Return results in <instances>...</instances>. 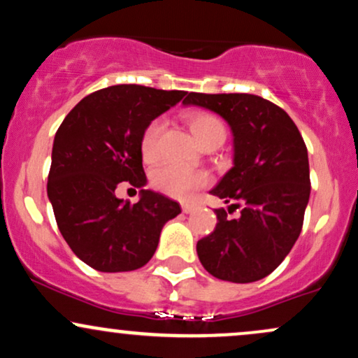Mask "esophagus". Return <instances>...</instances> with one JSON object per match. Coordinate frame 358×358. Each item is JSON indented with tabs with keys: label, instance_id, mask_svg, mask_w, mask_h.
I'll list each match as a JSON object with an SVG mask.
<instances>
[{
	"label": "esophagus",
	"instance_id": "34e87169",
	"mask_svg": "<svg viewBox=\"0 0 358 358\" xmlns=\"http://www.w3.org/2000/svg\"><path fill=\"white\" fill-rule=\"evenodd\" d=\"M195 208H196L195 203H182V210L185 213H192L193 210H195Z\"/></svg>",
	"mask_w": 358,
	"mask_h": 358
}]
</instances>
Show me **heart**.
<instances>
[{"instance_id":"b5f03b06","label":"heart","mask_w":358,"mask_h":358,"mask_svg":"<svg viewBox=\"0 0 358 358\" xmlns=\"http://www.w3.org/2000/svg\"><path fill=\"white\" fill-rule=\"evenodd\" d=\"M190 129L193 136L199 139L202 146L210 145L213 141H222L225 139V126L219 117L213 116L210 113H193L190 119ZM163 119H155L141 134V155L145 162L153 163L159 156V134H162ZM208 183V175L205 171L192 170L175 163H165L158 166L151 173V185L158 192L165 195L175 196V199H187L188 195L196 188L203 187Z\"/></svg>"}]
</instances>
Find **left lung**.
<instances>
[{
    "label": "left lung",
    "mask_w": 358,
    "mask_h": 358,
    "mask_svg": "<svg viewBox=\"0 0 358 358\" xmlns=\"http://www.w3.org/2000/svg\"><path fill=\"white\" fill-rule=\"evenodd\" d=\"M183 104L213 110L234 134V166L210 193L231 203L229 213L241 208V217L215 208V229L196 242L200 262L222 281H259L301 232L311 190L301 133L279 106L254 94L190 92Z\"/></svg>",
    "instance_id": "obj_1"
}]
</instances>
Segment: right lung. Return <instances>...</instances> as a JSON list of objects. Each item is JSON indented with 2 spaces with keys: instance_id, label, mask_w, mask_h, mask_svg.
Returning <instances> with one entry per match:
<instances>
[{
  "instance_id": "add662e5",
  "label": "right lung",
  "mask_w": 358,
  "mask_h": 358,
  "mask_svg": "<svg viewBox=\"0 0 358 358\" xmlns=\"http://www.w3.org/2000/svg\"><path fill=\"white\" fill-rule=\"evenodd\" d=\"M185 90L121 84L89 94L64 119L52 150L47 193L59 231L80 261L102 273L143 268L163 225L182 212L175 200L141 190L138 203L117 199L121 182L141 188V134L185 97Z\"/></svg>"
}]
</instances>
